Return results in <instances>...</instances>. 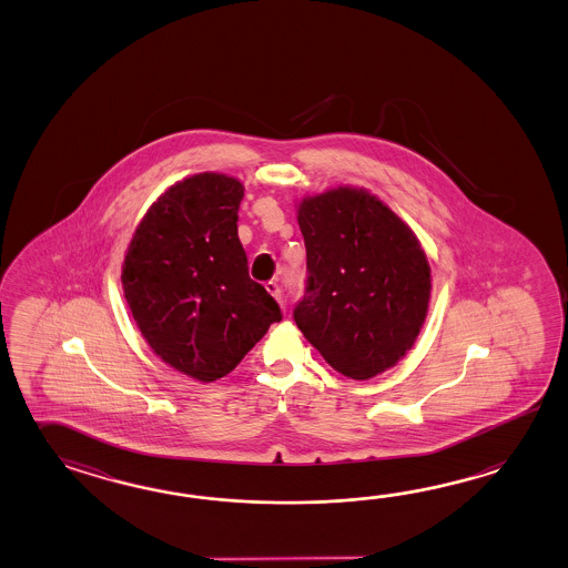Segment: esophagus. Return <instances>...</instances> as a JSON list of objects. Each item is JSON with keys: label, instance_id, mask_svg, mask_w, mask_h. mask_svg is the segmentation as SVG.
<instances>
[{"label": "esophagus", "instance_id": "34e87169", "mask_svg": "<svg viewBox=\"0 0 568 568\" xmlns=\"http://www.w3.org/2000/svg\"><path fill=\"white\" fill-rule=\"evenodd\" d=\"M266 291H268V293H271V295H273V297H275V300L285 307V302H283V291L278 287V283H275V281H268V283H266Z\"/></svg>", "mask_w": 568, "mask_h": 568}]
</instances>
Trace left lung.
Returning <instances> with one entry per match:
<instances>
[{
	"mask_svg": "<svg viewBox=\"0 0 568 568\" xmlns=\"http://www.w3.org/2000/svg\"><path fill=\"white\" fill-rule=\"evenodd\" d=\"M297 222L307 253L297 328L344 377L366 381L397 365L424 326L432 291L412 227L356 187L305 197Z\"/></svg>",
	"mask_w": 568,
	"mask_h": 568,
	"instance_id": "obj_1",
	"label": "left lung"
}]
</instances>
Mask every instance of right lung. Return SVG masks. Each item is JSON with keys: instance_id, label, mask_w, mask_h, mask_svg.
<instances>
[{"instance_id": "right-lung-1", "label": "right lung", "mask_w": 568, "mask_h": 568, "mask_svg": "<svg viewBox=\"0 0 568 568\" xmlns=\"http://www.w3.org/2000/svg\"><path fill=\"white\" fill-rule=\"evenodd\" d=\"M244 187L200 173L164 191L142 217L122 265L128 307L156 356L202 383L226 377L281 322L248 277L239 239Z\"/></svg>"}]
</instances>
